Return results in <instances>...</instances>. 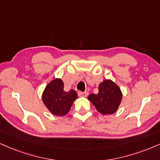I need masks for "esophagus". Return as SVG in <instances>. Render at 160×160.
Segmentation results:
<instances>
[{
	"label": "esophagus",
	"mask_w": 160,
	"mask_h": 160,
	"mask_svg": "<svg viewBox=\"0 0 160 160\" xmlns=\"http://www.w3.org/2000/svg\"><path fill=\"white\" fill-rule=\"evenodd\" d=\"M78 94L79 96H83V97H86V96H88V92L87 91H84V92L79 91L78 92Z\"/></svg>",
	"instance_id": "obj_1"
}]
</instances>
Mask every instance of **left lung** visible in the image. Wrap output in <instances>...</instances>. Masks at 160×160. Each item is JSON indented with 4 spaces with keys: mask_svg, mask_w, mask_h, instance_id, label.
Instances as JSON below:
<instances>
[{
    "mask_svg": "<svg viewBox=\"0 0 160 160\" xmlns=\"http://www.w3.org/2000/svg\"><path fill=\"white\" fill-rule=\"evenodd\" d=\"M88 98L100 113L108 115L117 110L121 103L122 93L115 82L107 79L99 84L98 94H90Z\"/></svg>",
    "mask_w": 160,
    "mask_h": 160,
    "instance_id": "1",
    "label": "left lung"
}]
</instances>
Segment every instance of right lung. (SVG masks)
<instances>
[{"instance_id": "obj_1", "label": "right lung", "mask_w": 160, "mask_h": 160, "mask_svg": "<svg viewBox=\"0 0 160 160\" xmlns=\"http://www.w3.org/2000/svg\"><path fill=\"white\" fill-rule=\"evenodd\" d=\"M64 82L56 78L45 88L42 94V101L51 113L57 116H64L70 111L75 100L78 98L74 90H64Z\"/></svg>"}]
</instances>
